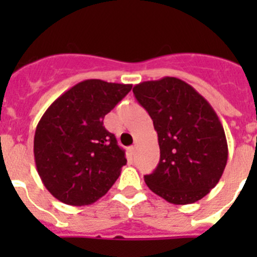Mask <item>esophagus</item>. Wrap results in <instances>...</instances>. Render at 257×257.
I'll return each mask as SVG.
<instances>
[{
	"instance_id": "obj_1",
	"label": "esophagus",
	"mask_w": 257,
	"mask_h": 257,
	"mask_svg": "<svg viewBox=\"0 0 257 257\" xmlns=\"http://www.w3.org/2000/svg\"><path fill=\"white\" fill-rule=\"evenodd\" d=\"M136 148H138V147H136V144L133 145V147H131V148H130V153L133 154V156L136 153Z\"/></svg>"
}]
</instances>
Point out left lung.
Listing matches in <instances>:
<instances>
[{"label": "left lung", "instance_id": "8db88e82", "mask_svg": "<svg viewBox=\"0 0 257 257\" xmlns=\"http://www.w3.org/2000/svg\"><path fill=\"white\" fill-rule=\"evenodd\" d=\"M133 91L158 135L160 163L144 176L149 189L174 205H189L207 196L228 161V143L216 112L176 77L145 81Z\"/></svg>", "mask_w": 257, "mask_h": 257}]
</instances>
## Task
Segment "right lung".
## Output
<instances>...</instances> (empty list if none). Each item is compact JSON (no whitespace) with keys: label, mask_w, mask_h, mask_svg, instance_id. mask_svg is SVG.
Here are the masks:
<instances>
[{"label":"right lung","mask_w":257,"mask_h":257,"mask_svg":"<svg viewBox=\"0 0 257 257\" xmlns=\"http://www.w3.org/2000/svg\"><path fill=\"white\" fill-rule=\"evenodd\" d=\"M133 85L86 79L56 99L35 134V162L46 189L65 205L87 206L108 192L127 160L103 119Z\"/></svg>","instance_id":"obj_1"}]
</instances>
